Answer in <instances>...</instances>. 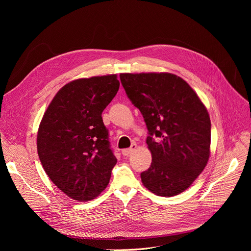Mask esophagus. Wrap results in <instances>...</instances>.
I'll return each instance as SVG.
<instances>
[{
	"mask_svg": "<svg viewBox=\"0 0 251 251\" xmlns=\"http://www.w3.org/2000/svg\"><path fill=\"white\" fill-rule=\"evenodd\" d=\"M136 148H137V146H136L135 143H133L132 146L130 147V149L123 150V151H122V154H123V155H125V156H126V155H129L131 152H133V151L136 150Z\"/></svg>",
	"mask_w": 251,
	"mask_h": 251,
	"instance_id": "34e87169",
	"label": "esophagus"
}]
</instances>
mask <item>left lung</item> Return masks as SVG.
Listing matches in <instances>:
<instances>
[{"label": "left lung", "instance_id": "left-lung-1", "mask_svg": "<svg viewBox=\"0 0 251 251\" xmlns=\"http://www.w3.org/2000/svg\"><path fill=\"white\" fill-rule=\"evenodd\" d=\"M126 95L149 130L151 167L140 174L151 192L174 196L186 190L210 153V119L196 92L172 73H122Z\"/></svg>", "mask_w": 251, "mask_h": 251}]
</instances>
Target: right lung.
Listing matches in <instances>:
<instances>
[{
    "label": "right lung",
    "mask_w": 251,
    "mask_h": 251,
    "mask_svg": "<svg viewBox=\"0 0 251 251\" xmlns=\"http://www.w3.org/2000/svg\"><path fill=\"white\" fill-rule=\"evenodd\" d=\"M119 86L116 74L76 79L57 92L39 124V160L72 200H94L109 184L117 159L101 113Z\"/></svg>",
    "instance_id": "right-lung-1"
}]
</instances>
